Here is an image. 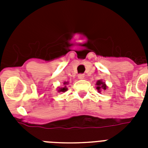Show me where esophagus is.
<instances>
[{
	"instance_id": "1",
	"label": "esophagus",
	"mask_w": 148,
	"mask_h": 148,
	"mask_svg": "<svg viewBox=\"0 0 148 148\" xmlns=\"http://www.w3.org/2000/svg\"><path fill=\"white\" fill-rule=\"evenodd\" d=\"M77 77H78V79H80V80H82V79L84 78V74H80L77 75Z\"/></svg>"
}]
</instances>
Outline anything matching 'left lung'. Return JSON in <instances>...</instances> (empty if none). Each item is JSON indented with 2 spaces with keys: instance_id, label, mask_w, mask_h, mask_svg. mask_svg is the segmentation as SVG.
I'll use <instances>...</instances> for the list:
<instances>
[{
  "instance_id": "8db88e82",
  "label": "left lung",
  "mask_w": 148,
  "mask_h": 148,
  "mask_svg": "<svg viewBox=\"0 0 148 148\" xmlns=\"http://www.w3.org/2000/svg\"><path fill=\"white\" fill-rule=\"evenodd\" d=\"M96 85H97L96 88H97V90H98L99 93L101 92V90H104L108 88V87L106 85V84L104 83L103 81H102V80H99V81H97V83H96Z\"/></svg>"
}]
</instances>
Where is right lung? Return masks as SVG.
I'll return each mask as SVG.
<instances>
[{
	"label": "right lung",
	"instance_id": "1",
	"mask_svg": "<svg viewBox=\"0 0 148 148\" xmlns=\"http://www.w3.org/2000/svg\"><path fill=\"white\" fill-rule=\"evenodd\" d=\"M67 82H64V84H67ZM67 88L66 86H64V87H63V88H59V89H58V92H65V91H67Z\"/></svg>",
	"mask_w": 148,
	"mask_h": 148
}]
</instances>
